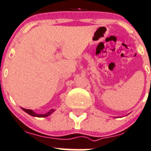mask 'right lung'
<instances>
[{"label":"right lung","mask_w":151,"mask_h":151,"mask_svg":"<svg viewBox=\"0 0 151 151\" xmlns=\"http://www.w3.org/2000/svg\"><path fill=\"white\" fill-rule=\"evenodd\" d=\"M22 109H23V111H25L26 113H28V114H30V115L34 116V117H47V116L50 115V114H52V113L54 111V110H53V109H50V111H49L48 112L46 113V114H36L35 112H34V111H33L32 110H31V109H23V108H22Z\"/></svg>","instance_id":"1"}]
</instances>
